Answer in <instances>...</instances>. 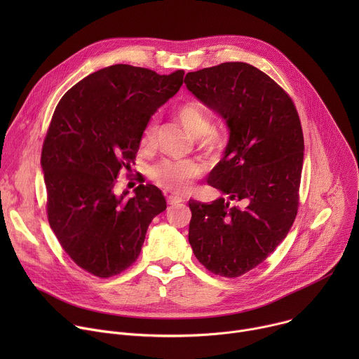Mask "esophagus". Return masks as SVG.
I'll return each instance as SVG.
<instances>
[{
	"label": "esophagus",
	"instance_id": "1",
	"mask_svg": "<svg viewBox=\"0 0 359 359\" xmlns=\"http://www.w3.org/2000/svg\"><path fill=\"white\" fill-rule=\"evenodd\" d=\"M166 198H168V204H177V203L183 201V198L176 196V194H169Z\"/></svg>",
	"mask_w": 359,
	"mask_h": 359
}]
</instances>
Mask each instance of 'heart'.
I'll use <instances>...</instances> for the list:
<instances>
[{"mask_svg": "<svg viewBox=\"0 0 359 359\" xmlns=\"http://www.w3.org/2000/svg\"><path fill=\"white\" fill-rule=\"evenodd\" d=\"M177 118L183 126L197 137L200 150L210 159L222 155L226 147V136L213 128V118L201 104L187 100L177 108ZM159 116L151 115L143 126L140 135V146L151 149L156 143ZM204 175V166L197 161H161L150 169V177L158 186L175 191L186 193L191 189L194 180Z\"/></svg>", "mask_w": 359, "mask_h": 359, "instance_id": "b5f03b06", "label": "heart"}]
</instances>
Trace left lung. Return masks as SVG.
<instances>
[{
	"instance_id": "1",
	"label": "left lung",
	"mask_w": 359,
	"mask_h": 359,
	"mask_svg": "<svg viewBox=\"0 0 359 359\" xmlns=\"http://www.w3.org/2000/svg\"><path fill=\"white\" fill-rule=\"evenodd\" d=\"M184 83L230 129L224 158L208 183L243 203L190 200L189 243L209 271L236 278L262 264L297 217L304 161L299 116L290 95L247 62L189 72Z\"/></svg>"
}]
</instances>
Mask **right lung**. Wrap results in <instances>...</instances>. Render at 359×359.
Listing matches in <instances>:
<instances>
[{
    "instance_id": "obj_1",
    "label": "right lung",
    "mask_w": 359,
    "mask_h": 359,
    "mask_svg": "<svg viewBox=\"0 0 359 359\" xmlns=\"http://www.w3.org/2000/svg\"><path fill=\"white\" fill-rule=\"evenodd\" d=\"M183 75L112 65L74 85L55 108L41 153L46 216L71 260L95 277L128 270L150 222L166 210L156 186L139 184L126 198L116 183L135 163L144 123L180 89Z\"/></svg>"
}]
</instances>
